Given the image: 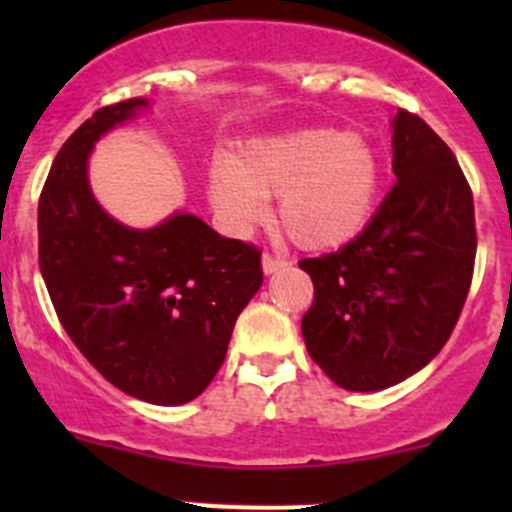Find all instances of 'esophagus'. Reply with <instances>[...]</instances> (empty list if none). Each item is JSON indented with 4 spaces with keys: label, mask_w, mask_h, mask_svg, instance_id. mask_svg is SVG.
Wrapping results in <instances>:
<instances>
[{
    "label": "esophagus",
    "mask_w": 512,
    "mask_h": 512,
    "mask_svg": "<svg viewBox=\"0 0 512 512\" xmlns=\"http://www.w3.org/2000/svg\"><path fill=\"white\" fill-rule=\"evenodd\" d=\"M287 265L289 262L285 260V257H275V255H270V252H265V255H262V270H265V275H275V272L285 270Z\"/></svg>",
    "instance_id": "1"
}]
</instances>
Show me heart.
I'll return each mask as SVG.
<instances>
[{"mask_svg": "<svg viewBox=\"0 0 512 512\" xmlns=\"http://www.w3.org/2000/svg\"><path fill=\"white\" fill-rule=\"evenodd\" d=\"M381 158L366 138L342 128H307L255 141L210 168V203L220 220L245 235L267 218L277 198V223L294 245L329 250L354 240L374 215Z\"/></svg>", "mask_w": 512, "mask_h": 512, "instance_id": "b5f03b06", "label": "heart"}]
</instances>
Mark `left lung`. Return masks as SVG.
<instances>
[{
  "label": "left lung",
  "mask_w": 512,
  "mask_h": 512,
  "mask_svg": "<svg viewBox=\"0 0 512 512\" xmlns=\"http://www.w3.org/2000/svg\"><path fill=\"white\" fill-rule=\"evenodd\" d=\"M394 188L369 225L299 262L314 282L307 352L347 391L409 379L451 337L476 262L473 193L451 148L416 113L394 118Z\"/></svg>",
  "instance_id": "8db88e82"
}]
</instances>
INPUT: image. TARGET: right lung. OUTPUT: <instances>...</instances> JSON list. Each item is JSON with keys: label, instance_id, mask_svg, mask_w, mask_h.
Returning a JSON list of instances; mask_svg holds the SVG:
<instances>
[{"label": "right lung", "instance_id": "obj_1", "mask_svg": "<svg viewBox=\"0 0 512 512\" xmlns=\"http://www.w3.org/2000/svg\"><path fill=\"white\" fill-rule=\"evenodd\" d=\"M146 106L98 108L61 146L39 198V267L59 322L103 379L178 406L223 366L232 327L262 285V252L190 213L133 230L96 203L94 143Z\"/></svg>", "mask_w": 512, "mask_h": 512}]
</instances>
